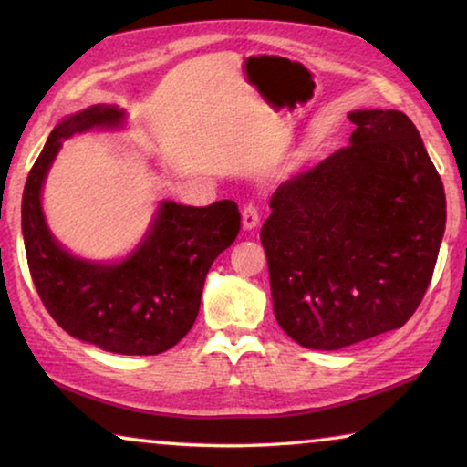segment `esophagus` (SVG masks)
Returning a JSON list of instances; mask_svg holds the SVG:
<instances>
[{"label": "esophagus", "instance_id": "esophagus-1", "mask_svg": "<svg viewBox=\"0 0 467 467\" xmlns=\"http://www.w3.org/2000/svg\"><path fill=\"white\" fill-rule=\"evenodd\" d=\"M243 216V228L245 231H254V228L260 224V210H257L255 203H247L241 212Z\"/></svg>", "mask_w": 467, "mask_h": 467}]
</instances>
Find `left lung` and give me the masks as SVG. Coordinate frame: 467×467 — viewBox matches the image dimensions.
<instances>
[{
    "instance_id": "8db88e82",
    "label": "left lung",
    "mask_w": 467,
    "mask_h": 467,
    "mask_svg": "<svg viewBox=\"0 0 467 467\" xmlns=\"http://www.w3.org/2000/svg\"><path fill=\"white\" fill-rule=\"evenodd\" d=\"M349 120V145L274 191L260 234L274 316L307 349L401 328L445 234V189L410 118L358 109Z\"/></svg>"
}]
</instances>
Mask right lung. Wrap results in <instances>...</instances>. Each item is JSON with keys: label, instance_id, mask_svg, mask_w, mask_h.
<instances>
[{"label": "right lung", "instance_id": "right-lung-1", "mask_svg": "<svg viewBox=\"0 0 467 467\" xmlns=\"http://www.w3.org/2000/svg\"><path fill=\"white\" fill-rule=\"evenodd\" d=\"M118 106H93L51 130L22 193V234L36 293L49 316L85 343L122 355L168 351L195 324L205 274L241 228L239 207L222 199L207 207L164 202L145 241L120 264L70 255L51 236L41 187L62 139L95 127L116 129Z\"/></svg>", "mask_w": 467, "mask_h": 467}]
</instances>
